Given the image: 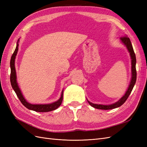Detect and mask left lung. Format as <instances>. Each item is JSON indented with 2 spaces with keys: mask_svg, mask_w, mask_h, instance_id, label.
<instances>
[{
  "mask_svg": "<svg viewBox=\"0 0 147 147\" xmlns=\"http://www.w3.org/2000/svg\"><path fill=\"white\" fill-rule=\"evenodd\" d=\"M120 40H121L123 43L126 45L127 47L129 52L130 53V55L131 57V64H132V78L131 81L130 83L129 86L128 87V89L127 91L126 92L125 94H124L121 99H120L117 102L113 104H111L109 105H100V104H92L90 101H88V103L90 105H91L92 107L97 109H101V110H110V109H113L115 108L119 107L121 105H122L124 102H126L128 97L129 96L133 88H134V84L136 82V78H137V72H136V57L135 53L134 51V49H133L132 45L131 44V40L129 38L127 35L126 36H123L120 37Z\"/></svg>",
  "mask_w": 147,
  "mask_h": 147,
  "instance_id": "8db88e82",
  "label": "left lung"
}]
</instances>
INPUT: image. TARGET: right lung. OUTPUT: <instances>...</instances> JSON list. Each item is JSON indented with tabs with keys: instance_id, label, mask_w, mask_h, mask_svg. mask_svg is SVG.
Wrapping results in <instances>:
<instances>
[{
	"instance_id": "1",
	"label": "right lung",
	"mask_w": 147,
	"mask_h": 147,
	"mask_svg": "<svg viewBox=\"0 0 147 147\" xmlns=\"http://www.w3.org/2000/svg\"><path fill=\"white\" fill-rule=\"evenodd\" d=\"M19 41V40H18ZM18 50V43H17L16 47L14 53H13V55L11 57L10 60V68H11V74H10V82L11 86L13 89V90L15 91L16 94L18 97V99L21 101V102L24 106H25L26 108L35 111V112H50V111H52L56 110L61 105L62 102H63V91L62 92V94L60 97V99L55 102H53L52 104H31L28 103V102L26 100V99L24 98V97L21 92V91L20 88L18 86V83L16 82V70L15 67V59L17 54Z\"/></svg>"
}]
</instances>
